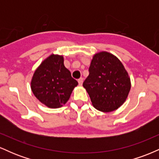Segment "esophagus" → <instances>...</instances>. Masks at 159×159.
Listing matches in <instances>:
<instances>
[{
	"instance_id": "obj_1",
	"label": "esophagus",
	"mask_w": 159,
	"mask_h": 159,
	"mask_svg": "<svg viewBox=\"0 0 159 159\" xmlns=\"http://www.w3.org/2000/svg\"><path fill=\"white\" fill-rule=\"evenodd\" d=\"M78 84H79V85L81 86L82 84H83V78H79V79L78 80Z\"/></svg>"
}]
</instances>
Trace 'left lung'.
Here are the masks:
<instances>
[{
    "label": "left lung",
    "mask_w": 159,
    "mask_h": 159,
    "mask_svg": "<svg viewBox=\"0 0 159 159\" xmlns=\"http://www.w3.org/2000/svg\"><path fill=\"white\" fill-rule=\"evenodd\" d=\"M83 86L95 108L111 112L125 102L131 89V81L120 60L111 53L102 52L93 57L89 75Z\"/></svg>",
    "instance_id": "obj_1"
}]
</instances>
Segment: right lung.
Masks as SVG:
<instances>
[{
	"label": "right lung",
	"mask_w": 159,
	"mask_h": 159,
	"mask_svg": "<svg viewBox=\"0 0 159 159\" xmlns=\"http://www.w3.org/2000/svg\"><path fill=\"white\" fill-rule=\"evenodd\" d=\"M63 61V56L50 55L36 69L30 83L36 98L51 108H58L66 103L78 85Z\"/></svg>",
	"instance_id": "add662e5"
}]
</instances>
